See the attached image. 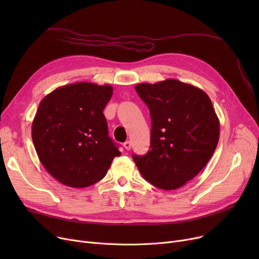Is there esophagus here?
<instances>
[{"instance_id": "esophagus-1", "label": "esophagus", "mask_w": 259, "mask_h": 259, "mask_svg": "<svg viewBox=\"0 0 259 259\" xmlns=\"http://www.w3.org/2000/svg\"><path fill=\"white\" fill-rule=\"evenodd\" d=\"M124 147H125L126 150H130V149H131V142H130V141L125 142V143H124Z\"/></svg>"}]
</instances>
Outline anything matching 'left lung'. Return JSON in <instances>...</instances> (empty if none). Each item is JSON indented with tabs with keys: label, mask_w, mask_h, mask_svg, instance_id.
<instances>
[{
	"label": "left lung",
	"mask_w": 259,
	"mask_h": 259,
	"mask_svg": "<svg viewBox=\"0 0 259 259\" xmlns=\"http://www.w3.org/2000/svg\"><path fill=\"white\" fill-rule=\"evenodd\" d=\"M151 116L150 148L133 155L143 178L156 188L176 190L207 165L220 140V119L208 94L168 78L135 85Z\"/></svg>",
	"instance_id": "obj_1"
}]
</instances>
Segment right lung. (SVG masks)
<instances>
[{
    "label": "right lung",
    "mask_w": 259,
    "mask_h": 259,
    "mask_svg": "<svg viewBox=\"0 0 259 259\" xmlns=\"http://www.w3.org/2000/svg\"><path fill=\"white\" fill-rule=\"evenodd\" d=\"M110 85L79 83L57 88L40 101L32 121V142L44 168L72 188L101 181L120 152L108 137L103 113Z\"/></svg>",
    "instance_id": "1"
}]
</instances>
